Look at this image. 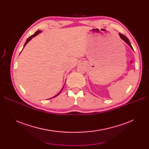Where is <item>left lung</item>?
I'll list each match as a JSON object with an SVG mask.
<instances>
[{
  "label": "left lung",
  "mask_w": 149,
  "mask_h": 149,
  "mask_svg": "<svg viewBox=\"0 0 149 149\" xmlns=\"http://www.w3.org/2000/svg\"><path fill=\"white\" fill-rule=\"evenodd\" d=\"M119 36H120V38H121L122 40H123L126 43H127L130 48H131L133 49V48H132V45H131V44H130L129 39H128L127 37H126L125 35H123V34H121V33H119ZM133 50H134V49H133Z\"/></svg>",
  "instance_id": "1"
}]
</instances>
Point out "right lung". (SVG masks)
Instances as JSON below:
<instances>
[{"label": "right lung", "instance_id": "right-lung-1", "mask_svg": "<svg viewBox=\"0 0 149 149\" xmlns=\"http://www.w3.org/2000/svg\"><path fill=\"white\" fill-rule=\"evenodd\" d=\"M42 32V31L41 30H38V31H36V32H35V34H33V35H31V36H30V37H29L28 38H27V40H26V42H25V45H24V47L26 45V43H27L29 41H30V40H31V38H33V37H35V36H37V35H38L40 33H41ZM62 89H63V88H62ZM62 89L61 90V91H62ZM61 91L59 93H58V94H56V95H55V96H53V97H56V96H57L58 95V94H59L60 93H61ZM52 97V98H53ZM49 99H51V98H49Z\"/></svg>", "mask_w": 149, "mask_h": 149}]
</instances>
